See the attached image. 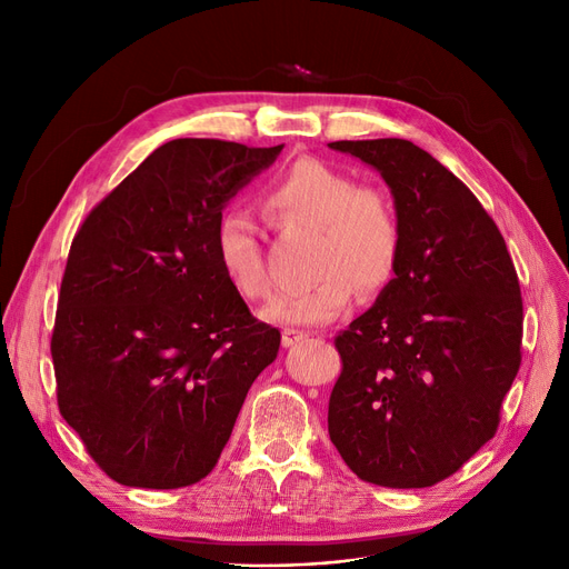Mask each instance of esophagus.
<instances>
[{
  "instance_id": "1",
  "label": "esophagus",
  "mask_w": 569,
  "mask_h": 569,
  "mask_svg": "<svg viewBox=\"0 0 569 569\" xmlns=\"http://www.w3.org/2000/svg\"><path fill=\"white\" fill-rule=\"evenodd\" d=\"M305 339H309V332H305V330H292V327L283 330V346L286 348H292L297 343H302Z\"/></svg>"
}]
</instances>
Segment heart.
<instances>
[{"instance_id": "b5f03b06", "label": "heart", "mask_w": 569, "mask_h": 569, "mask_svg": "<svg viewBox=\"0 0 569 569\" xmlns=\"http://www.w3.org/2000/svg\"><path fill=\"white\" fill-rule=\"evenodd\" d=\"M267 219L283 232L318 230L313 274L318 281L290 290L264 309L279 325L332 322L360 295L392 281L401 256V223L380 189L316 159L292 163L264 191ZM217 258L230 286L249 302L267 300L274 281L249 219L226 214L217 226Z\"/></svg>"}]
</instances>
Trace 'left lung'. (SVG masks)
<instances>
[{"label": "left lung", "instance_id": "1", "mask_svg": "<svg viewBox=\"0 0 569 569\" xmlns=\"http://www.w3.org/2000/svg\"><path fill=\"white\" fill-rule=\"evenodd\" d=\"M390 187L395 279L335 339L343 371L327 429L365 482L422 489L493 438L521 365L523 305L505 239L472 191L401 138L337 140Z\"/></svg>", "mask_w": 569, "mask_h": 569}]
</instances>
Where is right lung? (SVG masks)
I'll return each instance as SVG.
<instances>
[{"label": "right lung", "instance_id": "1", "mask_svg": "<svg viewBox=\"0 0 569 569\" xmlns=\"http://www.w3.org/2000/svg\"><path fill=\"white\" fill-rule=\"evenodd\" d=\"M212 138L154 149L73 237L50 341L57 403L124 487L212 472L281 335L217 258L223 207L281 154Z\"/></svg>", "mask_w": 569, "mask_h": 569}]
</instances>
